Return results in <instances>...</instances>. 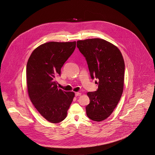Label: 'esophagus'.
Here are the masks:
<instances>
[{"mask_svg": "<svg viewBox=\"0 0 155 155\" xmlns=\"http://www.w3.org/2000/svg\"><path fill=\"white\" fill-rule=\"evenodd\" d=\"M75 94L76 96H81V93H80V92H75Z\"/></svg>", "mask_w": 155, "mask_h": 155, "instance_id": "obj_1", "label": "esophagus"}]
</instances>
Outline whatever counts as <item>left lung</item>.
<instances>
[{
  "label": "left lung",
  "instance_id": "8db88e82",
  "mask_svg": "<svg viewBox=\"0 0 155 155\" xmlns=\"http://www.w3.org/2000/svg\"><path fill=\"white\" fill-rule=\"evenodd\" d=\"M77 46L84 56L92 79L99 80L98 89L87 93L89 119L96 122L108 118L118 104L124 91V62L119 49L99 38L80 40Z\"/></svg>",
  "mask_w": 155,
  "mask_h": 155
}]
</instances>
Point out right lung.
<instances>
[{"label":"right lung","instance_id":"1","mask_svg":"<svg viewBox=\"0 0 155 155\" xmlns=\"http://www.w3.org/2000/svg\"><path fill=\"white\" fill-rule=\"evenodd\" d=\"M76 42H49L31 53L27 63L28 91L32 104L47 120L57 124L67 116L75 93L58 87L55 77L74 51Z\"/></svg>","mask_w":155,"mask_h":155}]
</instances>
